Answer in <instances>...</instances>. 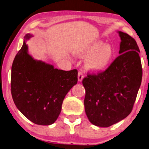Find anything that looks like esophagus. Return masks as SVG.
Returning a JSON list of instances; mask_svg holds the SVG:
<instances>
[{
    "mask_svg": "<svg viewBox=\"0 0 149 149\" xmlns=\"http://www.w3.org/2000/svg\"><path fill=\"white\" fill-rule=\"evenodd\" d=\"M77 79H78V81H79V82L82 81V80L83 79V74L81 72H79V73H78Z\"/></svg>",
    "mask_w": 149,
    "mask_h": 149,
    "instance_id": "esophagus-1",
    "label": "esophagus"
}]
</instances>
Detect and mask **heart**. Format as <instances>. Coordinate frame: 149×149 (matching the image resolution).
Returning a JSON list of instances; mask_svg holds the SVG:
<instances>
[{
  "instance_id": "1",
  "label": "heart",
  "mask_w": 149,
  "mask_h": 149,
  "mask_svg": "<svg viewBox=\"0 0 149 149\" xmlns=\"http://www.w3.org/2000/svg\"><path fill=\"white\" fill-rule=\"evenodd\" d=\"M74 54L79 58H86L85 67L90 71L100 73L106 70L112 63L115 52L112 45L96 40L78 47Z\"/></svg>"
}]
</instances>
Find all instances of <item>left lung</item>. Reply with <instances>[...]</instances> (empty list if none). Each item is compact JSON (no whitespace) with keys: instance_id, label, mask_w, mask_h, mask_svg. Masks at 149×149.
<instances>
[{"instance_id":"1","label":"left lung","mask_w":149,"mask_h":149,"mask_svg":"<svg viewBox=\"0 0 149 149\" xmlns=\"http://www.w3.org/2000/svg\"><path fill=\"white\" fill-rule=\"evenodd\" d=\"M117 33L121 40L120 55L105 72L88 75L83 80L86 115L99 127H109L128 117L141 83L138 45L128 34Z\"/></svg>"}]
</instances>
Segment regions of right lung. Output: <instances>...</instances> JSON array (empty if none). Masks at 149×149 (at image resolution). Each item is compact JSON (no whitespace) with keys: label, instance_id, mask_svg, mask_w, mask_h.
<instances>
[{"label":"right lung","instance_id":"1","mask_svg":"<svg viewBox=\"0 0 149 149\" xmlns=\"http://www.w3.org/2000/svg\"><path fill=\"white\" fill-rule=\"evenodd\" d=\"M26 34L13 60L11 75L13 100L22 114L38 125H51L60 115L67 93L77 83V70L64 71L29 53Z\"/></svg>","mask_w":149,"mask_h":149}]
</instances>
